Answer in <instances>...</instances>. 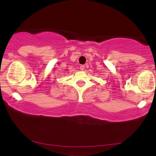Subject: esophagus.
Returning a JSON list of instances; mask_svg holds the SVG:
<instances>
[{"label": "esophagus", "mask_w": 156, "mask_h": 156, "mask_svg": "<svg viewBox=\"0 0 156 156\" xmlns=\"http://www.w3.org/2000/svg\"><path fill=\"white\" fill-rule=\"evenodd\" d=\"M80 69H81V70H83V69H84V66H80Z\"/></svg>", "instance_id": "esophagus-1"}]
</instances>
